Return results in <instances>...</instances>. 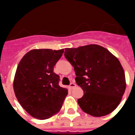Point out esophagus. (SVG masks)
<instances>
[{"mask_svg": "<svg viewBox=\"0 0 135 135\" xmlns=\"http://www.w3.org/2000/svg\"><path fill=\"white\" fill-rule=\"evenodd\" d=\"M76 86V84H74V83H71V84H70V89H73L74 88H75V87Z\"/></svg>", "mask_w": 135, "mask_h": 135, "instance_id": "obj_1", "label": "esophagus"}]
</instances>
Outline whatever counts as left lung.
Wrapping results in <instances>:
<instances>
[{
    "mask_svg": "<svg viewBox=\"0 0 135 135\" xmlns=\"http://www.w3.org/2000/svg\"><path fill=\"white\" fill-rule=\"evenodd\" d=\"M65 50V58L74 68L76 83L84 91L78 100L82 110L95 117L104 116L115 110L126 86L118 59L98 45Z\"/></svg>",
    "mask_w": 135,
    "mask_h": 135,
    "instance_id": "1",
    "label": "left lung"
}]
</instances>
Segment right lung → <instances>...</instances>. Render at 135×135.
Returning a JSON list of instances; mask_svg holds the SVG:
<instances>
[{
    "instance_id": "1",
    "label": "right lung",
    "mask_w": 135,
    "mask_h": 135,
    "mask_svg": "<svg viewBox=\"0 0 135 135\" xmlns=\"http://www.w3.org/2000/svg\"><path fill=\"white\" fill-rule=\"evenodd\" d=\"M64 49H32L21 59L13 80L14 93L26 112L35 118L46 120L60 111L68 91L59 86L53 70Z\"/></svg>"
}]
</instances>
